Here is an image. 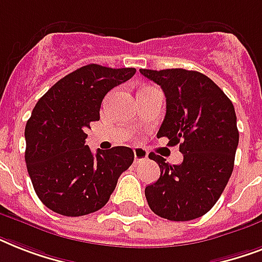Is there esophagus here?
I'll use <instances>...</instances> for the list:
<instances>
[{"instance_id": "1", "label": "esophagus", "mask_w": 262, "mask_h": 262, "mask_svg": "<svg viewBox=\"0 0 262 262\" xmlns=\"http://www.w3.org/2000/svg\"><path fill=\"white\" fill-rule=\"evenodd\" d=\"M133 152H135V163H141L144 160H147L148 152L143 147H135Z\"/></svg>"}]
</instances>
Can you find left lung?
I'll use <instances>...</instances> for the list:
<instances>
[{
	"label": "left lung",
	"instance_id": "obj_1",
	"mask_svg": "<svg viewBox=\"0 0 262 262\" xmlns=\"http://www.w3.org/2000/svg\"><path fill=\"white\" fill-rule=\"evenodd\" d=\"M162 87L166 117L158 137L179 144L181 164L149 154L160 167V177L145 187L154 213L172 222H187L205 215L216 204L232 174L239 141L232 102L209 77L195 71L140 69Z\"/></svg>",
	"mask_w": 262,
	"mask_h": 262
}]
</instances>
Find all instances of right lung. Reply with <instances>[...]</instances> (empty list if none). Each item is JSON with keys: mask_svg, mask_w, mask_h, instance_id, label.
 Returning a JSON list of instances; mask_svg holds the SVG:
<instances>
[{"mask_svg": "<svg viewBox=\"0 0 262 262\" xmlns=\"http://www.w3.org/2000/svg\"><path fill=\"white\" fill-rule=\"evenodd\" d=\"M135 68L90 63L57 81L39 99L26 125V163L39 200L63 216H83L103 208L119 175L130 167L129 147L98 149L85 145L90 123L99 121L106 94L133 77Z\"/></svg>", "mask_w": 262, "mask_h": 262, "instance_id": "1", "label": "right lung"}]
</instances>
